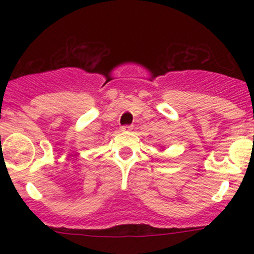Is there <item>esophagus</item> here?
Segmentation results:
<instances>
[{
  "mask_svg": "<svg viewBox=\"0 0 254 254\" xmlns=\"http://www.w3.org/2000/svg\"><path fill=\"white\" fill-rule=\"evenodd\" d=\"M122 130H123V131H131V130H132V125H124V127H122Z\"/></svg>",
  "mask_w": 254,
  "mask_h": 254,
  "instance_id": "esophagus-1",
  "label": "esophagus"
}]
</instances>
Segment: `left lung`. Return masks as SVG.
I'll use <instances>...</instances> for the list:
<instances>
[{"instance_id":"8db88e82","label":"left lung","mask_w":254,"mask_h":254,"mask_svg":"<svg viewBox=\"0 0 254 254\" xmlns=\"http://www.w3.org/2000/svg\"><path fill=\"white\" fill-rule=\"evenodd\" d=\"M162 150H164V149H162Z\"/></svg>"}]
</instances>
